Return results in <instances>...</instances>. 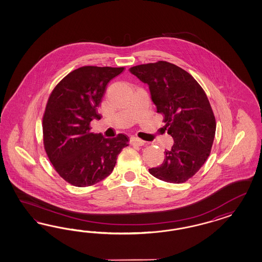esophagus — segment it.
Masks as SVG:
<instances>
[{"mask_svg":"<svg viewBox=\"0 0 262 262\" xmlns=\"http://www.w3.org/2000/svg\"><path fill=\"white\" fill-rule=\"evenodd\" d=\"M130 144L132 145H135V146H143L145 144V141H143L142 139L138 138V137H135L133 136L130 138Z\"/></svg>","mask_w":262,"mask_h":262,"instance_id":"obj_1","label":"esophagus"}]
</instances>
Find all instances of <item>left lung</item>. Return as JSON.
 Here are the masks:
<instances>
[{"label":"left lung","instance_id":"left-lung-1","mask_svg":"<svg viewBox=\"0 0 262 262\" xmlns=\"http://www.w3.org/2000/svg\"><path fill=\"white\" fill-rule=\"evenodd\" d=\"M129 71L149 85L164 128L174 139L163 163L149 172L167 183H185L204 165L214 140L216 121L206 92L188 72L163 60Z\"/></svg>","mask_w":262,"mask_h":262}]
</instances>
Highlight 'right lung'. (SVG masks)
<instances>
[{"label": "right lung", "instance_id": "1", "mask_svg": "<svg viewBox=\"0 0 262 262\" xmlns=\"http://www.w3.org/2000/svg\"><path fill=\"white\" fill-rule=\"evenodd\" d=\"M124 67L82 66L69 73L48 99L43 143L48 158L64 181L78 187L93 185L111 174L128 137L105 138L91 132L105 88Z\"/></svg>", "mask_w": 262, "mask_h": 262}]
</instances>
